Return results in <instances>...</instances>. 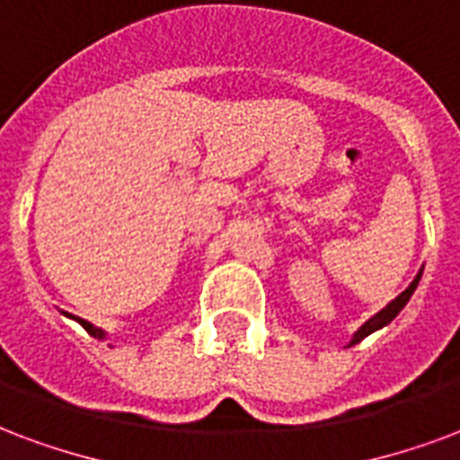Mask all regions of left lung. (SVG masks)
I'll return each mask as SVG.
<instances>
[{
    "label": "left lung",
    "instance_id": "1",
    "mask_svg": "<svg viewBox=\"0 0 460 460\" xmlns=\"http://www.w3.org/2000/svg\"><path fill=\"white\" fill-rule=\"evenodd\" d=\"M420 279H422V269H420V274L414 276L412 283L407 286L405 291L400 293L398 298L390 300L388 305H385V308H383L381 313H376V315L371 317V320H366V323L361 324V327H358L357 332H354V337H351V341H349V347H354V344H358V341H361V340H366L368 334H374L376 330H381V327H385V324H388V323H393V320L398 317L400 310H402L407 305V300L412 298V293H414V288H417V283H420Z\"/></svg>",
    "mask_w": 460,
    "mask_h": 460
}]
</instances>
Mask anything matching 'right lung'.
Here are the masks:
<instances>
[{"label": "right lung", "mask_w": 460, "mask_h": 460, "mask_svg": "<svg viewBox=\"0 0 460 460\" xmlns=\"http://www.w3.org/2000/svg\"><path fill=\"white\" fill-rule=\"evenodd\" d=\"M67 317H72V320H77V323L82 324V327H84L86 332L92 334V337H96V340H106V332H103V330H99V327H94V324H92V323H86V320H82V317H75V315H67Z\"/></svg>", "instance_id": "obj_1"}]
</instances>
